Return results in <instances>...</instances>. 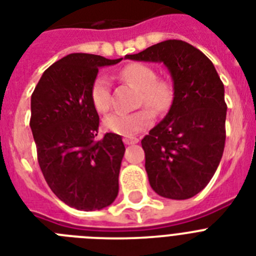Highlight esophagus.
Masks as SVG:
<instances>
[{
    "label": "esophagus",
    "mask_w": 256,
    "mask_h": 256,
    "mask_svg": "<svg viewBox=\"0 0 256 256\" xmlns=\"http://www.w3.org/2000/svg\"><path fill=\"white\" fill-rule=\"evenodd\" d=\"M123 141H124V144H126V145H133V144L138 142V138H137V137L126 136V137H124Z\"/></svg>",
    "instance_id": "34e87169"
}]
</instances>
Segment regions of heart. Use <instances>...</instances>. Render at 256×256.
<instances>
[{"instance_id": "obj_1", "label": "heart", "mask_w": 256, "mask_h": 256, "mask_svg": "<svg viewBox=\"0 0 256 256\" xmlns=\"http://www.w3.org/2000/svg\"><path fill=\"white\" fill-rule=\"evenodd\" d=\"M119 78L140 90L138 106H148L156 114H162L168 108L174 98V90L170 82L157 80V72L153 68L140 62L126 65L119 72ZM92 102L96 111L107 112L111 108V82L106 74H99L94 80L90 90ZM153 122V114L148 108L137 110L134 112L111 114L104 119L106 130L110 132L133 136L145 130Z\"/></svg>"}]
</instances>
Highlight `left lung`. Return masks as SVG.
Wrapping results in <instances>:
<instances>
[{
	"label": "left lung",
	"mask_w": 256,
	"mask_h": 256,
	"mask_svg": "<svg viewBox=\"0 0 256 256\" xmlns=\"http://www.w3.org/2000/svg\"><path fill=\"white\" fill-rule=\"evenodd\" d=\"M126 58L164 62L170 72V111L141 145L152 188L162 198L190 199L206 188L222 157L228 108L222 81L212 61L183 40H164Z\"/></svg>",
	"instance_id": "obj_1"
}]
</instances>
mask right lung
<instances>
[{"label":"right lung","mask_w":256,"mask_h":256,"mask_svg":"<svg viewBox=\"0 0 256 256\" xmlns=\"http://www.w3.org/2000/svg\"><path fill=\"white\" fill-rule=\"evenodd\" d=\"M120 61L68 54L44 72L31 95L30 126L40 170L54 195L78 210L106 208L119 192L126 148L116 133L96 140L99 115L90 90L99 68Z\"/></svg>","instance_id":"1"}]
</instances>
